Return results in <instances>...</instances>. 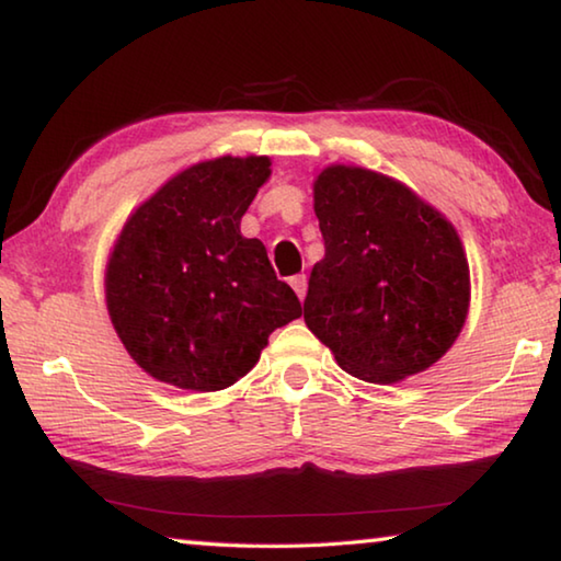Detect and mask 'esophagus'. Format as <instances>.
<instances>
[{
    "label": "esophagus",
    "instance_id": "34e87169",
    "mask_svg": "<svg viewBox=\"0 0 561 561\" xmlns=\"http://www.w3.org/2000/svg\"><path fill=\"white\" fill-rule=\"evenodd\" d=\"M289 284L294 287V291H297L299 299L307 297V274H294V277L289 279Z\"/></svg>",
    "mask_w": 561,
    "mask_h": 561
}]
</instances>
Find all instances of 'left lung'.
I'll return each mask as SVG.
<instances>
[{
    "mask_svg": "<svg viewBox=\"0 0 561 561\" xmlns=\"http://www.w3.org/2000/svg\"><path fill=\"white\" fill-rule=\"evenodd\" d=\"M324 260L304 321L339 366L393 383L433 366L468 317L470 270L453 225L396 180L327 168L314 183Z\"/></svg>",
    "mask_w": 561,
    "mask_h": 561,
    "instance_id": "8db88e82",
    "label": "left lung"
}]
</instances>
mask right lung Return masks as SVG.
<instances>
[{
    "label": "right lung",
    "mask_w": 561,
    "mask_h": 561,
    "mask_svg": "<svg viewBox=\"0 0 561 561\" xmlns=\"http://www.w3.org/2000/svg\"><path fill=\"white\" fill-rule=\"evenodd\" d=\"M270 158H217L175 175L123 227L106 274L113 327L158 381L222 391L257 364L274 329L301 317L240 220Z\"/></svg>",
    "instance_id": "add662e5"
}]
</instances>
